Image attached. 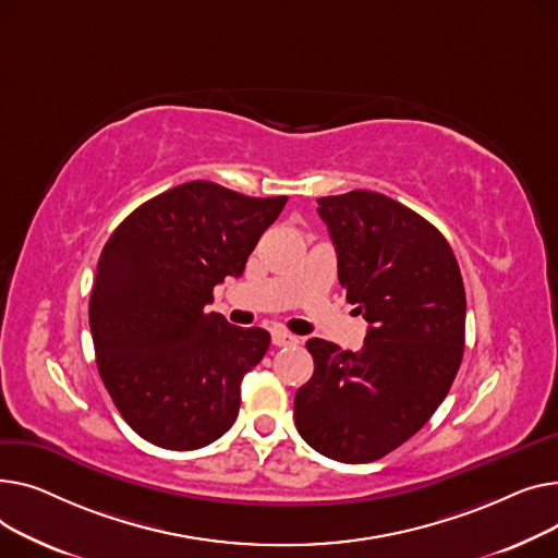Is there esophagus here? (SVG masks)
<instances>
[{
	"mask_svg": "<svg viewBox=\"0 0 558 558\" xmlns=\"http://www.w3.org/2000/svg\"><path fill=\"white\" fill-rule=\"evenodd\" d=\"M298 342H300L298 336H290L286 331H275L272 333V344L275 347H292V344H298Z\"/></svg>",
	"mask_w": 558,
	"mask_h": 558,
	"instance_id": "34e87169",
	"label": "esophagus"
}]
</instances>
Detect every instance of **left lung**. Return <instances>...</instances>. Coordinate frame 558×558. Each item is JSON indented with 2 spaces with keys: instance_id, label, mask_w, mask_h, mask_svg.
Masks as SVG:
<instances>
[{
  "instance_id": "1",
  "label": "left lung",
  "mask_w": 558,
  "mask_h": 558,
  "mask_svg": "<svg viewBox=\"0 0 558 558\" xmlns=\"http://www.w3.org/2000/svg\"><path fill=\"white\" fill-rule=\"evenodd\" d=\"M347 302L369 322L360 351L311 338V380L294 395L304 441L344 464L374 462L416 435L462 365L466 292L435 225L376 191L317 201Z\"/></svg>"
}]
</instances>
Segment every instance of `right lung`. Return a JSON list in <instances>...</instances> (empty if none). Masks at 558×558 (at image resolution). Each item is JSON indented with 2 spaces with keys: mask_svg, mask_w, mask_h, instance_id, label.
Listing matches in <instances>:
<instances>
[{
  "mask_svg": "<svg viewBox=\"0 0 558 558\" xmlns=\"http://www.w3.org/2000/svg\"><path fill=\"white\" fill-rule=\"evenodd\" d=\"M286 201L195 180L137 207L106 243L89 298L96 367L146 441L195 450L232 428L241 380L270 333L229 324L207 304L216 283L243 275Z\"/></svg>",
  "mask_w": 558,
  "mask_h": 558,
  "instance_id": "1",
  "label": "right lung"
}]
</instances>
